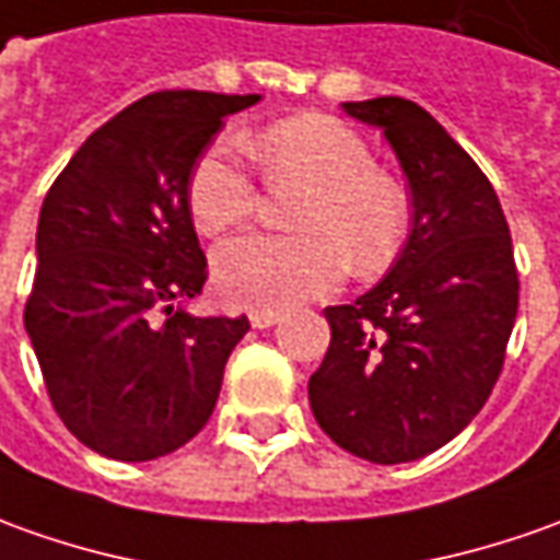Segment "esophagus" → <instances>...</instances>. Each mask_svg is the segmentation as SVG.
<instances>
[{"label": "esophagus", "instance_id": "1", "mask_svg": "<svg viewBox=\"0 0 560 560\" xmlns=\"http://www.w3.org/2000/svg\"><path fill=\"white\" fill-rule=\"evenodd\" d=\"M248 318L254 328H272V325H276V322L281 318V312L279 310H254Z\"/></svg>", "mask_w": 560, "mask_h": 560}]
</instances>
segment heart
<instances>
[{
    "label": "heart",
    "instance_id": "heart-1",
    "mask_svg": "<svg viewBox=\"0 0 560 560\" xmlns=\"http://www.w3.org/2000/svg\"><path fill=\"white\" fill-rule=\"evenodd\" d=\"M269 186H300L294 235L248 232L214 254L220 296L245 310H284L334 291L343 276L376 279L410 235V199L401 180L376 168L368 140L334 116L300 113L242 137ZM186 208L205 235L245 223L257 208V180L217 143L192 165Z\"/></svg>",
    "mask_w": 560,
    "mask_h": 560
}]
</instances>
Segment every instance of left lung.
I'll return each mask as SVG.
<instances>
[{"mask_svg": "<svg viewBox=\"0 0 560 560\" xmlns=\"http://www.w3.org/2000/svg\"><path fill=\"white\" fill-rule=\"evenodd\" d=\"M343 109L383 128L408 174L413 230L386 279L325 310L330 346L310 405L343 451L392 466L439 451L485 408L518 315V266L485 171L423 106Z\"/></svg>", "mask_w": 560, "mask_h": 560, "instance_id": "left-lung-1", "label": "left lung"}]
</instances>
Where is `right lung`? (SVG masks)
<instances>
[{"instance_id": "1", "label": "right lung", "mask_w": 560, "mask_h": 560, "mask_svg": "<svg viewBox=\"0 0 560 560\" xmlns=\"http://www.w3.org/2000/svg\"><path fill=\"white\" fill-rule=\"evenodd\" d=\"M257 101L152 91L101 125L42 201L24 325L57 417L94 454L165 456L214 410L250 325L174 310L208 279L186 184L223 116Z\"/></svg>"}]
</instances>
